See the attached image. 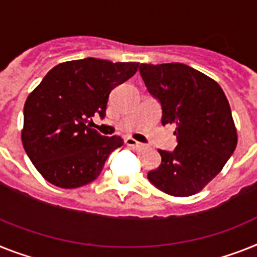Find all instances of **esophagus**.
<instances>
[{
	"label": "esophagus",
	"mask_w": 257,
	"mask_h": 257,
	"mask_svg": "<svg viewBox=\"0 0 257 257\" xmlns=\"http://www.w3.org/2000/svg\"><path fill=\"white\" fill-rule=\"evenodd\" d=\"M124 143H126L128 147H133L135 148V150H142V148L144 147L143 144L137 142L135 139H133V138H126V139H124Z\"/></svg>",
	"instance_id": "1"
}]
</instances>
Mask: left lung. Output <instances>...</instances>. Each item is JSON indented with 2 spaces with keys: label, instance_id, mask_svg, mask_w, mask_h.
<instances>
[{
  "label": "left lung",
  "instance_id": "1",
  "mask_svg": "<svg viewBox=\"0 0 257 257\" xmlns=\"http://www.w3.org/2000/svg\"><path fill=\"white\" fill-rule=\"evenodd\" d=\"M147 90L162 105V123L176 124L177 146L159 150L162 164L148 180L162 192L188 197L202 190L234 154L238 135L223 90L181 63L141 64Z\"/></svg>",
  "mask_w": 257,
  "mask_h": 257
}]
</instances>
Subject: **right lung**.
I'll return each instance as SVG.
<instances>
[{
    "label": "right lung",
    "mask_w": 257,
    "mask_h": 257,
    "mask_svg": "<svg viewBox=\"0 0 257 257\" xmlns=\"http://www.w3.org/2000/svg\"><path fill=\"white\" fill-rule=\"evenodd\" d=\"M139 63L86 57L65 61L44 76L23 109L22 143L48 182L73 189L94 181L109 155L123 144L86 126L103 118L110 92L135 75Z\"/></svg>",
    "instance_id": "add662e5"
}]
</instances>
